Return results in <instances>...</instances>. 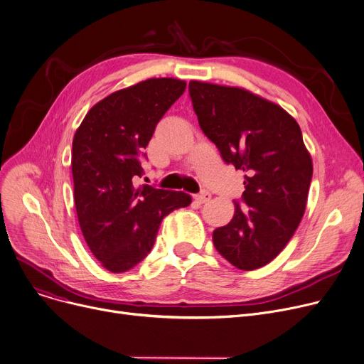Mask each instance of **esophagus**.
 <instances>
[{"mask_svg": "<svg viewBox=\"0 0 364 364\" xmlns=\"http://www.w3.org/2000/svg\"><path fill=\"white\" fill-rule=\"evenodd\" d=\"M210 198H211V194H210V192H207V191H203L201 194H198V196L194 197L196 203H198V204H204V203L210 201Z\"/></svg>", "mask_w": 364, "mask_h": 364, "instance_id": "esophagus-1", "label": "esophagus"}]
</instances>
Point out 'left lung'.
<instances>
[{
    "label": "left lung",
    "instance_id": "left-lung-1",
    "mask_svg": "<svg viewBox=\"0 0 364 364\" xmlns=\"http://www.w3.org/2000/svg\"><path fill=\"white\" fill-rule=\"evenodd\" d=\"M198 123L222 159L245 173L232 220L213 230L230 264L254 270L292 238L306 211L313 161L296 120L279 104L238 87L189 82Z\"/></svg>",
    "mask_w": 364,
    "mask_h": 364
}]
</instances>
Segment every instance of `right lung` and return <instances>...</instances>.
Segmentation results:
<instances>
[{
  "mask_svg": "<svg viewBox=\"0 0 364 364\" xmlns=\"http://www.w3.org/2000/svg\"><path fill=\"white\" fill-rule=\"evenodd\" d=\"M186 88L151 77L98 101L76 129L72 146L75 207L85 241L104 269L122 273L142 262L159 226L191 197L182 191L135 186L139 159L163 114Z\"/></svg>",
  "mask_w": 364,
  "mask_h": 364,
  "instance_id": "right-lung-1",
  "label": "right lung"
}]
</instances>
